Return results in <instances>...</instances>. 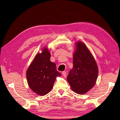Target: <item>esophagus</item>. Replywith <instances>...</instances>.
<instances>
[{"mask_svg":"<svg viewBox=\"0 0 120 120\" xmlns=\"http://www.w3.org/2000/svg\"><path fill=\"white\" fill-rule=\"evenodd\" d=\"M62 75H63V76L64 78H66V71H63L62 73Z\"/></svg>","mask_w":120,"mask_h":120,"instance_id":"obj_1","label":"esophagus"}]
</instances>
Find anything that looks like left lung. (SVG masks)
Listing matches in <instances>:
<instances>
[{
  "label": "left lung",
  "mask_w": 120,
  "mask_h": 120,
  "mask_svg": "<svg viewBox=\"0 0 120 120\" xmlns=\"http://www.w3.org/2000/svg\"><path fill=\"white\" fill-rule=\"evenodd\" d=\"M73 54V68L67 79L72 90L79 94H84L93 87L98 75L94 58L83 43L76 42Z\"/></svg>",
  "instance_id": "obj_1"
}]
</instances>
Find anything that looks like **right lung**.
Here are the masks:
<instances>
[{"instance_id": "right-lung-1", "label": "right lung", "mask_w": 120, "mask_h": 120, "mask_svg": "<svg viewBox=\"0 0 120 120\" xmlns=\"http://www.w3.org/2000/svg\"><path fill=\"white\" fill-rule=\"evenodd\" d=\"M50 56L48 49L44 48L41 53L36 55L26 72L29 87L41 96L51 91L56 78L61 75L56 69V64L51 62Z\"/></svg>"}]
</instances>
